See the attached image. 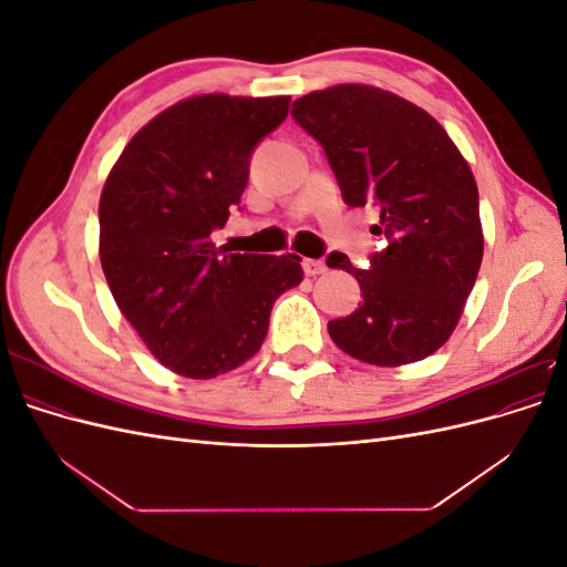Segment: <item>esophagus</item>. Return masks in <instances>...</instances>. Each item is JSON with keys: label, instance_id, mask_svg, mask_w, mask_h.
I'll list each match as a JSON object with an SVG mask.
<instances>
[{"label": "esophagus", "instance_id": "1", "mask_svg": "<svg viewBox=\"0 0 567 567\" xmlns=\"http://www.w3.org/2000/svg\"><path fill=\"white\" fill-rule=\"evenodd\" d=\"M302 269L307 277H319V274L326 271V262L323 260H312V257H307V260L302 262Z\"/></svg>", "mask_w": 567, "mask_h": 567}]
</instances>
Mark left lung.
Returning a JSON list of instances; mask_svg holds the SVG:
<instances>
[{
    "label": "left lung",
    "mask_w": 567,
    "mask_h": 567,
    "mask_svg": "<svg viewBox=\"0 0 567 567\" xmlns=\"http://www.w3.org/2000/svg\"><path fill=\"white\" fill-rule=\"evenodd\" d=\"M296 123L321 144L352 208L381 210L388 246L357 269L348 255L326 265L359 281L364 302L329 321L336 346L359 362L402 367L440 350L461 319L483 262L477 184L437 120L411 101L336 84L293 101Z\"/></svg>",
    "instance_id": "left-lung-1"
}]
</instances>
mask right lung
Listing matches in <instances>:
<instances>
[{
	"label": "right lung",
	"instance_id": "obj_1",
	"mask_svg": "<svg viewBox=\"0 0 567 567\" xmlns=\"http://www.w3.org/2000/svg\"><path fill=\"white\" fill-rule=\"evenodd\" d=\"M288 104L184 99L132 136L101 192L99 257L111 293L151 354L186 379L246 364L262 348L274 300L302 281L298 255H241L210 241Z\"/></svg>",
	"mask_w": 567,
	"mask_h": 567
}]
</instances>
